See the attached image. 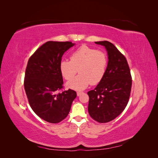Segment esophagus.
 <instances>
[{"instance_id":"1","label":"esophagus","mask_w":158,"mask_h":158,"mask_svg":"<svg viewBox=\"0 0 158 158\" xmlns=\"http://www.w3.org/2000/svg\"><path fill=\"white\" fill-rule=\"evenodd\" d=\"M82 94V92H77V95L78 96H80V95Z\"/></svg>"}]
</instances>
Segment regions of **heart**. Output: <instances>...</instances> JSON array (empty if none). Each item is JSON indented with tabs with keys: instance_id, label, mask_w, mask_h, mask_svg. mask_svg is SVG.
<instances>
[{
	"instance_id": "heart-1",
	"label": "heart",
	"mask_w": 158,
	"mask_h": 158,
	"mask_svg": "<svg viewBox=\"0 0 158 158\" xmlns=\"http://www.w3.org/2000/svg\"><path fill=\"white\" fill-rule=\"evenodd\" d=\"M107 63V55L104 51L82 45L72 53L70 60H62L59 67L66 80L73 79L79 72L80 74L68 82L67 86L82 90L90 84L96 85L101 82L106 74Z\"/></svg>"
}]
</instances>
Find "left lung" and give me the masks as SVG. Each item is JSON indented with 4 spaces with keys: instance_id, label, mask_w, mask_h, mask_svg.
I'll use <instances>...</instances> for the list:
<instances>
[{
    "instance_id": "left-lung-1",
    "label": "left lung",
    "mask_w": 158,
    "mask_h": 158,
    "mask_svg": "<svg viewBox=\"0 0 158 158\" xmlns=\"http://www.w3.org/2000/svg\"><path fill=\"white\" fill-rule=\"evenodd\" d=\"M106 47L108 64L102 80L88 92V113L94 120L105 123L118 117L127 107L132 87V76L127 60L111 43L95 42Z\"/></svg>"
}]
</instances>
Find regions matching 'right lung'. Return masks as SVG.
Masks as SVG:
<instances>
[{"label": "right lung", "instance_id": "1", "mask_svg": "<svg viewBox=\"0 0 158 158\" xmlns=\"http://www.w3.org/2000/svg\"><path fill=\"white\" fill-rule=\"evenodd\" d=\"M74 44L70 41H47L28 60L24 89L30 106L37 116L51 123H58L69 113L76 98L75 91L59 92L63 88L60 63L64 52Z\"/></svg>", "mask_w": 158, "mask_h": 158}]
</instances>
